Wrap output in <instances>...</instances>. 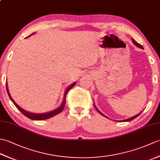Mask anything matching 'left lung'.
Here are the masks:
<instances>
[{
    "mask_svg": "<svg viewBox=\"0 0 160 160\" xmlns=\"http://www.w3.org/2000/svg\"><path fill=\"white\" fill-rule=\"evenodd\" d=\"M132 42H133V44H134V45H135V46H137L138 47H139V48H141V49H143V47H142L141 45H140V44H139V43H138L136 41H135V40H134V39H132ZM94 107L95 108H96V110L98 111V113H99L100 115H103V116L104 117H105V118H108V117H107L106 116V115H104L103 113H101V112L99 111V110H98V108L96 107V105H95V104H94ZM142 111H141L140 112V113H138V114H137L136 115H135V116H133V117H132V118H128V119H126V120H120V121H119V122H129V121H131V120H133V119H135V118H136L138 116H139V115H140V114L142 113Z\"/></svg>",
    "mask_w": 160,
    "mask_h": 160,
    "instance_id": "8db88e82",
    "label": "left lung"
}]
</instances>
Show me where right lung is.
Returning <instances> with one entry per match:
<instances>
[{
	"mask_svg": "<svg viewBox=\"0 0 160 160\" xmlns=\"http://www.w3.org/2000/svg\"><path fill=\"white\" fill-rule=\"evenodd\" d=\"M33 33H32V34H31V35H29V36L27 37V38H28V37H30L32 35H33ZM76 82H74L73 83L70 84V85L67 87V89L65 90V91H64L62 102V104H60V106L59 107H58L56 109H54V110H53L52 111L47 112V113H31V112H29V111H27L25 110H24L23 108H22L21 107H20L15 102L14 100H13V98H12L11 95H10V93L9 92L8 82H6V89H7V92H8V96H9V97L10 98V100L12 101V102L14 104V105L16 107V108H18V109L20 112H21V113L24 115H25L26 117H28V118L31 119V120H47V119H49L50 118H52L53 116H55V115L60 113V112L64 109V106H65V103H66V96H67V94L68 92H69V91L70 89H72V88L75 85H76Z\"/></svg>",
	"mask_w": 160,
	"mask_h": 160,
	"instance_id": "add662e5",
	"label": "right lung"
}]
</instances>
